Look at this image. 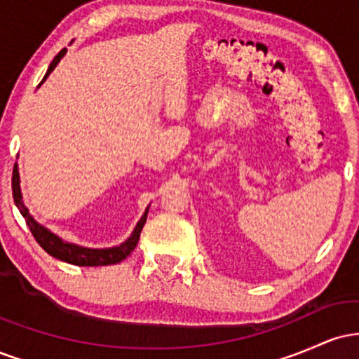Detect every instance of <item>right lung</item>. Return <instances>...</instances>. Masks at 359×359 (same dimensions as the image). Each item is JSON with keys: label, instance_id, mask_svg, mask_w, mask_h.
Segmentation results:
<instances>
[{"label": "right lung", "instance_id": "add662e5", "mask_svg": "<svg viewBox=\"0 0 359 359\" xmlns=\"http://www.w3.org/2000/svg\"><path fill=\"white\" fill-rule=\"evenodd\" d=\"M67 52L65 48L57 53L55 59L52 60V64L48 65V71L45 74V77L42 79V82L50 76V72L55 69V65L59 64L64 53ZM40 82V84H42ZM11 189H13V199L16 208L20 209V212L23 214L25 221H27V226L30 228L32 234H34L35 241L39 243L42 248L47 251L48 255L55 257L57 259H62V262H67L72 263V265H79V266H104V265H114V263L123 262L126 257H130L131 251L135 250L137 243L140 240V234H142L143 226H145L147 221V212L143 214V217L140 219V222L135 228L133 234H131L128 240L123 243V245L114 246V248H106V250H90V248H82V246L77 245H71V243H65L62 241L59 236L48 231L47 228L40 226L34 217L28 214V209L25 208L23 201H22V192H20V175H18V167H13V177H11Z\"/></svg>", "mask_w": 359, "mask_h": 359}]
</instances>
